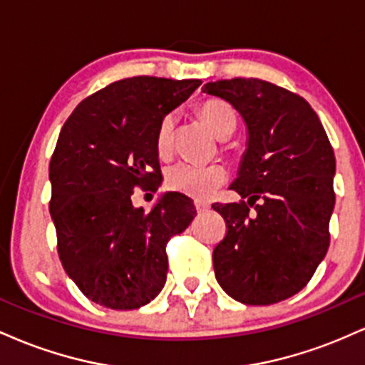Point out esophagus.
Instances as JSON below:
<instances>
[{
    "label": "esophagus",
    "mask_w": 365,
    "mask_h": 365,
    "mask_svg": "<svg viewBox=\"0 0 365 365\" xmlns=\"http://www.w3.org/2000/svg\"><path fill=\"white\" fill-rule=\"evenodd\" d=\"M209 207H211V206H209L207 202H204V200H195V209H197V212H206Z\"/></svg>",
    "instance_id": "esophagus-1"
}]
</instances>
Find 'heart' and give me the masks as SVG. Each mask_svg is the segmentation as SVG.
<instances>
[{"instance_id":"b5f03b06","label":"heart","mask_w":365,"mask_h":365,"mask_svg":"<svg viewBox=\"0 0 365 365\" xmlns=\"http://www.w3.org/2000/svg\"><path fill=\"white\" fill-rule=\"evenodd\" d=\"M200 115L211 125L212 132L220 139H228L237 128V113L228 103L221 99H207L200 104ZM175 125L177 116L170 113L161 120L156 133V149L166 156L173 148ZM226 180V170L221 165H199V163L182 161L173 165L166 173V183L173 190L182 192L197 199H206Z\"/></svg>"}]
</instances>
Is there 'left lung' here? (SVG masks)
Returning a JSON list of instances; mask_svg holds the SVG:
<instances>
[{
  "label": "left lung",
  "mask_w": 365,
  "mask_h": 365,
  "mask_svg": "<svg viewBox=\"0 0 365 365\" xmlns=\"http://www.w3.org/2000/svg\"><path fill=\"white\" fill-rule=\"evenodd\" d=\"M202 92L232 104L247 127L230 185L247 202L212 204L228 226L212 252L216 279L242 304L282 302L302 290L328 252L333 148L311 104L283 87L232 78L209 82Z\"/></svg>",
  "instance_id": "1"
}]
</instances>
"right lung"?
<instances>
[{"label": "right lung", "instance_id": "add662e5", "mask_svg": "<svg viewBox=\"0 0 365 365\" xmlns=\"http://www.w3.org/2000/svg\"><path fill=\"white\" fill-rule=\"evenodd\" d=\"M200 83L123 78L83 99L63 125L49 163L58 254L83 295L103 307L130 311L156 299L168 273L166 242L197 215L180 192L163 194L149 212L132 195L161 185L158 127Z\"/></svg>", "mask_w": 365, "mask_h": 365}]
</instances>
